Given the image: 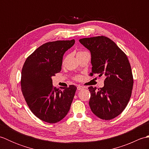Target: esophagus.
Masks as SVG:
<instances>
[{
  "label": "esophagus",
  "instance_id": "34e87169",
  "mask_svg": "<svg viewBox=\"0 0 149 149\" xmlns=\"http://www.w3.org/2000/svg\"><path fill=\"white\" fill-rule=\"evenodd\" d=\"M84 89V87L83 86H81V85H79V86H77V90H82Z\"/></svg>",
  "mask_w": 149,
  "mask_h": 149
}]
</instances>
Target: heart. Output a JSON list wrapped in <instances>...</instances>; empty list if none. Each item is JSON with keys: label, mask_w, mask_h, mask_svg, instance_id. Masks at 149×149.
I'll list each match as a JSON object with an SVG mask.
<instances>
[{"label": "heart", "mask_w": 149, "mask_h": 149, "mask_svg": "<svg viewBox=\"0 0 149 149\" xmlns=\"http://www.w3.org/2000/svg\"><path fill=\"white\" fill-rule=\"evenodd\" d=\"M84 52H86L85 51H82V50H81V51H79L78 52H77V55H78V54H83V53H84ZM80 79V77H75V79Z\"/></svg>", "instance_id": "1"}]
</instances>
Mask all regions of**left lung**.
<instances>
[{
  "label": "left lung",
  "instance_id": "1",
  "mask_svg": "<svg viewBox=\"0 0 149 149\" xmlns=\"http://www.w3.org/2000/svg\"><path fill=\"white\" fill-rule=\"evenodd\" d=\"M90 50L92 72L90 75H105L100 89L90 86L89 105L99 118L109 120L118 116L127 106L133 87L131 65L125 54L109 38L99 36L79 40Z\"/></svg>",
  "mask_w": 149,
  "mask_h": 149
}]
</instances>
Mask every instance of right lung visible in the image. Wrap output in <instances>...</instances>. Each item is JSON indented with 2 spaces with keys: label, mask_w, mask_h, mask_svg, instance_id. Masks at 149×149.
I'll list each match as a JSON object with an SVG mask.
<instances>
[{
  "label": "right lung",
  "mask_w": 149,
  "mask_h": 149,
  "mask_svg": "<svg viewBox=\"0 0 149 149\" xmlns=\"http://www.w3.org/2000/svg\"><path fill=\"white\" fill-rule=\"evenodd\" d=\"M75 40L47 42L27 57L22 70L21 88L31 111L42 121L59 122L67 115L77 88L57 89L52 77L61 70L63 56Z\"/></svg>",
  "instance_id": "obj_1"
}]
</instances>
